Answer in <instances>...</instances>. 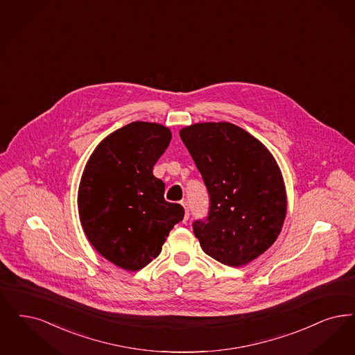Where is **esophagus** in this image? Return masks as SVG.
<instances>
[{
	"mask_svg": "<svg viewBox=\"0 0 355 355\" xmlns=\"http://www.w3.org/2000/svg\"><path fill=\"white\" fill-rule=\"evenodd\" d=\"M181 205H182V206H184V223H186V222H187V219H189V205H187V202H186V200H182V202H181Z\"/></svg>",
	"mask_w": 355,
	"mask_h": 355,
	"instance_id": "1",
	"label": "esophagus"
}]
</instances>
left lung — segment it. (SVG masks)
I'll return each mask as SVG.
<instances>
[{
    "label": "left lung",
    "instance_id": "1",
    "mask_svg": "<svg viewBox=\"0 0 355 355\" xmlns=\"http://www.w3.org/2000/svg\"><path fill=\"white\" fill-rule=\"evenodd\" d=\"M180 136L210 197L207 218L193 223L205 254L241 267L277 239L286 214L283 175L270 150L231 123H199Z\"/></svg>",
    "mask_w": 355,
    "mask_h": 355
}]
</instances>
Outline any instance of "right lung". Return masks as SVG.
Returning <instances> with one entry per match:
<instances>
[{
    "label": "right lung",
    "mask_w": 355,
    "mask_h": 355,
    "mask_svg": "<svg viewBox=\"0 0 355 355\" xmlns=\"http://www.w3.org/2000/svg\"><path fill=\"white\" fill-rule=\"evenodd\" d=\"M169 128L135 121L100 142L85 165L78 209L85 236L114 266L139 270L159 255L184 207L164 198L153 175L171 142Z\"/></svg>",
    "instance_id": "obj_1"
}]
</instances>
